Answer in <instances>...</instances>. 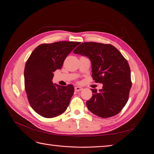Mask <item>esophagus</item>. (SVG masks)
Wrapping results in <instances>:
<instances>
[{"instance_id": "1", "label": "esophagus", "mask_w": 154, "mask_h": 154, "mask_svg": "<svg viewBox=\"0 0 154 154\" xmlns=\"http://www.w3.org/2000/svg\"><path fill=\"white\" fill-rule=\"evenodd\" d=\"M74 90H75V91H80L83 90V88L81 87L76 86L75 87H74Z\"/></svg>"}]
</instances>
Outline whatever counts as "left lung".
<instances>
[{
  "label": "left lung",
  "mask_w": 154,
  "mask_h": 154,
  "mask_svg": "<svg viewBox=\"0 0 154 154\" xmlns=\"http://www.w3.org/2000/svg\"><path fill=\"white\" fill-rule=\"evenodd\" d=\"M86 56L92 63V76L96 83H103L86 102L88 109L99 117L106 118L120 112L127 103L132 87L127 60L114 46L97 42H83L73 51Z\"/></svg>",
  "instance_id": "8db88e82"
}]
</instances>
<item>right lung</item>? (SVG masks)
Instances as JSON below:
<instances>
[{"mask_svg":"<svg viewBox=\"0 0 154 154\" xmlns=\"http://www.w3.org/2000/svg\"><path fill=\"white\" fill-rule=\"evenodd\" d=\"M79 44L66 41L42 44L27 60L24 83L27 99L32 109L44 118L57 117L69 106L74 88L53 84V72L62 68L67 55Z\"/></svg>","mask_w":154,"mask_h":154,"instance_id":"right-lung-1","label":"right lung"}]
</instances>
